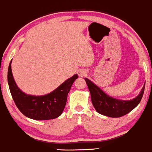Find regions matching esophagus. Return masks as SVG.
Instances as JSON below:
<instances>
[{
    "mask_svg": "<svg viewBox=\"0 0 152 152\" xmlns=\"http://www.w3.org/2000/svg\"><path fill=\"white\" fill-rule=\"evenodd\" d=\"M87 74V72L86 70H85V69H80L79 71V76L80 77H83V76H85Z\"/></svg>",
    "mask_w": 152,
    "mask_h": 152,
    "instance_id": "esophagus-1",
    "label": "esophagus"
}]
</instances>
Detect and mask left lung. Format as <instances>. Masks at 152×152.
I'll return each mask as SVG.
<instances>
[{
  "mask_svg": "<svg viewBox=\"0 0 152 152\" xmlns=\"http://www.w3.org/2000/svg\"><path fill=\"white\" fill-rule=\"evenodd\" d=\"M90 92L91 99L98 113L110 117H120L126 115L140 104L144 94V87L140 94L130 100H122L109 96L87 78H85Z\"/></svg>",
  "mask_w": 152,
  "mask_h": 152,
  "instance_id": "left-lung-1",
  "label": "left lung"
}]
</instances>
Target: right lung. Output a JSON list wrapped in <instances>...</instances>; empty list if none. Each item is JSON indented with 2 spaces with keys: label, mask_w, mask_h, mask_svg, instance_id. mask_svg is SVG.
<instances>
[{
  "label": "right lung",
  "mask_w": 152,
  "mask_h": 152,
  "mask_svg": "<svg viewBox=\"0 0 152 152\" xmlns=\"http://www.w3.org/2000/svg\"><path fill=\"white\" fill-rule=\"evenodd\" d=\"M11 62L8 70V83L10 93L18 110L28 118L35 120H48L62 115L67 102L73 83L77 79L75 74L67 79L50 93L42 96H34L22 92L16 85L11 69Z\"/></svg>",
  "instance_id": "right-lung-1"
}]
</instances>
